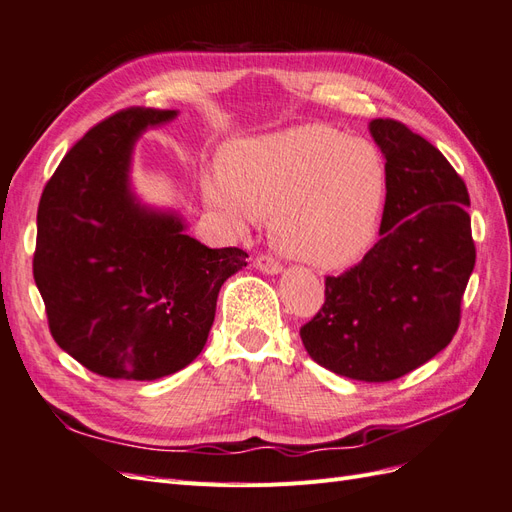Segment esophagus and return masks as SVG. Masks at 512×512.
<instances>
[{
    "mask_svg": "<svg viewBox=\"0 0 512 512\" xmlns=\"http://www.w3.org/2000/svg\"><path fill=\"white\" fill-rule=\"evenodd\" d=\"M255 268L261 270L264 274H279L283 270L279 261H274L272 257H266V255H261V257L255 259Z\"/></svg>",
    "mask_w": 512,
    "mask_h": 512,
    "instance_id": "1",
    "label": "esophagus"
}]
</instances>
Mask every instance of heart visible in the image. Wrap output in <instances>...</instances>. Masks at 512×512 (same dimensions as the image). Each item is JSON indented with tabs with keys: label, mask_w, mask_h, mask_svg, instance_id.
Segmentation results:
<instances>
[{
	"label": "heart",
	"mask_w": 512,
	"mask_h": 512,
	"mask_svg": "<svg viewBox=\"0 0 512 512\" xmlns=\"http://www.w3.org/2000/svg\"><path fill=\"white\" fill-rule=\"evenodd\" d=\"M205 194L238 227L270 218V238L281 253L342 270L376 242L387 164L368 140L298 125L233 144L222 157V179H207Z\"/></svg>",
	"instance_id": "heart-1"
}]
</instances>
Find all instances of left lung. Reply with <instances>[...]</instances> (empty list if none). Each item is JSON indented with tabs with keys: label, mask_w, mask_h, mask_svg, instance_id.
I'll list each match as a JSON object with an SVG mask.
<instances>
[{
	"label": "left lung",
	"mask_w": 512,
	"mask_h": 512,
	"mask_svg": "<svg viewBox=\"0 0 512 512\" xmlns=\"http://www.w3.org/2000/svg\"><path fill=\"white\" fill-rule=\"evenodd\" d=\"M370 134L387 164L381 240L326 277L324 305L300 337L322 368L387 383L452 342L476 246L467 188L441 151L391 119H374Z\"/></svg>",
	"instance_id": "obj_1"
}]
</instances>
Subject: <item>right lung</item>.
Here are the masks:
<instances>
[{"instance_id": "1", "label": "right lung", "mask_w": 512, "mask_h": 512, "mask_svg": "<svg viewBox=\"0 0 512 512\" xmlns=\"http://www.w3.org/2000/svg\"><path fill=\"white\" fill-rule=\"evenodd\" d=\"M179 110L129 108L64 155L36 216L34 281L56 344L90 372L157 381L207 342L222 283L246 266L242 248H209L175 209L131 186L138 138Z\"/></svg>"}]
</instances>
